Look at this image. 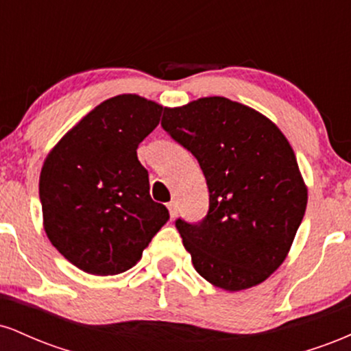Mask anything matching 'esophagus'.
Here are the masks:
<instances>
[{
    "label": "esophagus",
    "instance_id": "obj_1",
    "mask_svg": "<svg viewBox=\"0 0 351 351\" xmlns=\"http://www.w3.org/2000/svg\"><path fill=\"white\" fill-rule=\"evenodd\" d=\"M168 211H170L171 219H175V217L178 216V204H176V201H170V203H168Z\"/></svg>",
    "mask_w": 351,
    "mask_h": 351
}]
</instances>
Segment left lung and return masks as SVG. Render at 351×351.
<instances>
[{
	"label": "left lung",
	"instance_id": "8db88e82",
	"mask_svg": "<svg viewBox=\"0 0 351 351\" xmlns=\"http://www.w3.org/2000/svg\"><path fill=\"white\" fill-rule=\"evenodd\" d=\"M165 130L196 156L209 189L208 216L176 221L203 279L228 292L259 285L291 251L307 184L280 128L226 97L165 107Z\"/></svg>",
	"mask_w": 351,
	"mask_h": 351
}]
</instances>
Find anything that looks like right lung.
I'll return each instance as SVG.
<instances>
[{
  "instance_id": "obj_1",
  "label": "right lung",
  "mask_w": 351,
  "mask_h": 351,
  "mask_svg": "<svg viewBox=\"0 0 351 351\" xmlns=\"http://www.w3.org/2000/svg\"><path fill=\"white\" fill-rule=\"evenodd\" d=\"M163 106L122 94L92 108L52 147L39 176L43 226L58 251L92 276H115L142 259L168 221L150 196L136 148Z\"/></svg>"
}]
</instances>
